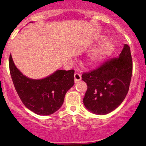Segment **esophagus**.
I'll return each instance as SVG.
<instances>
[{"mask_svg": "<svg viewBox=\"0 0 146 146\" xmlns=\"http://www.w3.org/2000/svg\"><path fill=\"white\" fill-rule=\"evenodd\" d=\"M82 77H81V74L80 73H75L74 74V80L76 82H77L80 81L81 80Z\"/></svg>", "mask_w": 146, "mask_h": 146, "instance_id": "1", "label": "esophagus"}]
</instances>
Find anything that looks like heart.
<instances>
[{
  "mask_svg": "<svg viewBox=\"0 0 146 146\" xmlns=\"http://www.w3.org/2000/svg\"><path fill=\"white\" fill-rule=\"evenodd\" d=\"M114 44L110 40H104L91 52L88 63L90 66L99 64L108 58L114 50Z\"/></svg>",
  "mask_w": 146,
  "mask_h": 146,
  "instance_id": "heart-1",
  "label": "heart"
}]
</instances>
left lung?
<instances>
[{
    "mask_svg": "<svg viewBox=\"0 0 146 146\" xmlns=\"http://www.w3.org/2000/svg\"><path fill=\"white\" fill-rule=\"evenodd\" d=\"M132 68L130 48L125 44L118 57L84 72L82 78L88 86L83 99L85 107L98 115L107 114L117 108L128 92Z\"/></svg>",
    "mask_w": 146,
    "mask_h": 146,
    "instance_id": "1",
    "label": "left lung"
}]
</instances>
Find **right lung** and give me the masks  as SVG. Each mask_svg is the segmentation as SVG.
<instances>
[{
	"label": "right lung",
	"instance_id": "right-lung-1",
	"mask_svg": "<svg viewBox=\"0 0 146 146\" xmlns=\"http://www.w3.org/2000/svg\"><path fill=\"white\" fill-rule=\"evenodd\" d=\"M10 73L15 90L23 104L38 115H48L62 106L66 93L74 84V70H57L44 79L33 80L24 76L15 66L11 54Z\"/></svg>",
	"mask_w": 146,
	"mask_h": 146
}]
</instances>
